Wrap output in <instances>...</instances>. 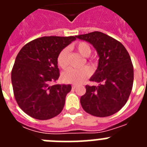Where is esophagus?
<instances>
[{
	"mask_svg": "<svg viewBox=\"0 0 147 147\" xmlns=\"http://www.w3.org/2000/svg\"><path fill=\"white\" fill-rule=\"evenodd\" d=\"M76 88V85H72V88L73 89H75Z\"/></svg>",
	"mask_w": 147,
	"mask_h": 147,
	"instance_id": "esophagus-1",
	"label": "esophagus"
}]
</instances>
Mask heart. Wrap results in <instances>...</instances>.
<instances>
[{"instance_id": "b5f03b06", "label": "heart", "mask_w": 147, "mask_h": 147, "mask_svg": "<svg viewBox=\"0 0 147 147\" xmlns=\"http://www.w3.org/2000/svg\"><path fill=\"white\" fill-rule=\"evenodd\" d=\"M73 48L76 49L83 57H88L91 53V49L87 42H76L74 45ZM67 48H65L61 50L57 58V65L62 69H65L68 66V59H67ZM88 62L91 65L94 64V59H88ZM91 74V71L88 66L76 69V68H69L65 71L62 74V80L65 82L71 83V84H80L83 82L86 79H88Z\"/></svg>"}]
</instances>
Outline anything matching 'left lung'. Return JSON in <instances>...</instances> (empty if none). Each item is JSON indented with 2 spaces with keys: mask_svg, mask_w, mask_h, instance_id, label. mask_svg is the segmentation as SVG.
I'll use <instances>...</instances> for the list:
<instances>
[{
  "mask_svg": "<svg viewBox=\"0 0 147 147\" xmlns=\"http://www.w3.org/2000/svg\"><path fill=\"white\" fill-rule=\"evenodd\" d=\"M93 45L98 52V68L86 85L80 103L85 112L96 117L113 115L124 107L132 91L134 71L127 49L117 40L100 32L76 36Z\"/></svg>",
  "mask_w": 147,
  "mask_h": 147,
  "instance_id": "8db88e82",
  "label": "left lung"
}]
</instances>
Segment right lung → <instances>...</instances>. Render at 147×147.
<instances>
[{
  "label": "right lung",
  "mask_w": 147,
  "mask_h": 147,
  "mask_svg": "<svg viewBox=\"0 0 147 147\" xmlns=\"http://www.w3.org/2000/svg\"><path fill=\"white\" fill-rule=\"evenodd\" d=\"M70 37H42L26 44L11 70L15 100L23 112L38 120L52 119L62 112L71 85H52L59 79L57 58L76 40Z\"/></svg>",
  "instance_id": "1"
}]
</instances>
